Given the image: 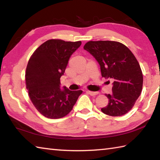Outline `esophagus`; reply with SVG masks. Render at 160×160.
I'll return each instance as SVG.
<instances>
[{
  "instance_id": "esophagus-1",
  "label": "esophagus",
  "mask_w": 160,
  "mask_h": 160,
  "mask_svg": "<svg viewBox=\"0 0 160 160\" xmlns=\"http://www.w3.org/2000/svg\"><path fill=\"white\" fill-rule=\"evenodd\" d=\"M86 92L89 94H90L92 96H94V95H97V94H98V92H92L89 90H87Z\"/></svg>"
}]
</instances>
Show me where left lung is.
I'll return each instance as SVG.
<instances>
[{"instance_id":"left-lung-1","label":"left lung","mask_w":160,"mask_h":160,"mask_svg":"<svg viewBox=\"0 0 160 160\" xmlns=\"http://www.w3.org/2000/svg\"><path fill=\"white\" fill-rule=\"evenodd\" d=\"M100 66L102 76L113 80L112 93L106 94L107 106L102 112L120 116L134 106L142 88V70L136 58L125 45L113 41H90L84 46Z\"/></svg>"}]
</instances>
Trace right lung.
<instances>
[{"label":"right lung","instance_id":"right-lung-1","mask_svg":"<svg viewBox=\"0 0 160 160\" xmlns=\"http://www.w3.org/2000/svg\"><path fill=\"white\" fill-rule=\"evenodd\" d=\"M79 42L50 39L38 47L26 69V88L34 106L48 118H61L70 112L82 90L61 89L70 56L80 47Z\"/></svg>","mask_w":160,"mask_h":160}]
</instances>
